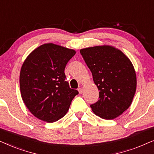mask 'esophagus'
Returning <instances> with one entry per match:
<instances>
[{"instance_id": "34e87169", "label": "esophagus", "mask_w": 154, "mask_h": 154, "mask_svg": "<svg viewBox=\"0 0 154 154\" xmlns=\"http://www.w3.org/2000/svg\"><path fill=\"white\" fill-rule=\"evenodd\" d=\"M78 90H79V93H80V94H82V93H83V88H79V89H78Z\"/></svg>"}]
</instances>
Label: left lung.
<instances>
[{
    "instance_id": "obj_1",
    "label": "left lung",
    "mask_w": 154,
    "mask_h": 154,
    "mask_svg": "<svg viewBox=\"0 0 154 154\" xmlns=\"http://www.w3.org/2000/svg\"><path fill=\"white\" fill-rule=\"evenodd\" d=\"M100 90L99 100L90 105L94 114L111 120L129 108L135 94L136 73L132 62L121 50L109 45L80 50Z\"/></svg>"
}]
</instances>
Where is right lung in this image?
<instances>
[{"mask_svg": "<svg viewBox=\"0 0 154 154\" xmlns=\"http://www.w3.org/2000/svg\"><path fill=\"white\" fill-rule=\"evenodd\" d=\"M75 51L53 43L43 44L27 57L21 69V95L32 114L48 123L64 116L79 94L66 81L64 69Z\"/></svg>", "mask_w": 154, "mask_h": 154, "instance_id": "right-lung-1", "label": "right lung"}]
</instances>
